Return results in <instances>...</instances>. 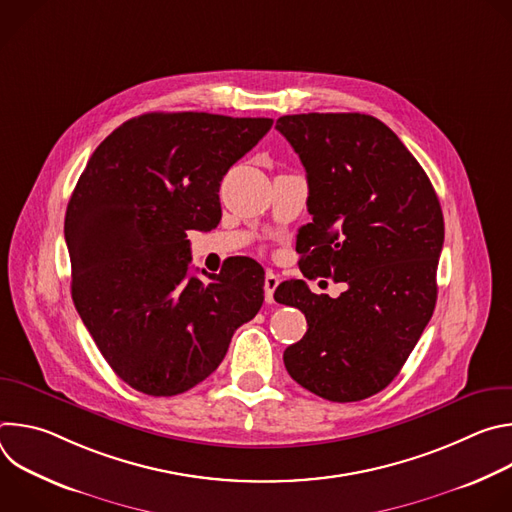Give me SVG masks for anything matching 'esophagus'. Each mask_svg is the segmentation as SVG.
Here are the masks:
<instances>
[{"instance_id": "esophagus-1", "label": "esophagus", "mask_w": 512, "mask_h": 512, "mask_svg": "<svg viewBox=\"0 0 512 512\" xmlns=\"http://www.w3.org/2000/svg\"><path fill=\"white\" fill-rule=\"evenodd\" d=\"M279 281H281L279 275H275L273 271L265 273V302L267 304H273V291L279 285Z\"/></svg>"}]
</instances>
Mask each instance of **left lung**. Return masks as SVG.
<instances>
[{
  "mask_svg": "<svg viewBox=\"0 0 512 512\" xmlns=\"http://www.w3.org/2000/svg\"><path fill=\"white\" fill-rule=\"evenodd\" d=\"M275 129L310 188L300 269L346 283L338 298L312 294L304 279L275 289L279 304L308 320L304 338L283 352L285 369L322 399L362 401L399 375L433 314L442 206L419 162L371 115H283Z\"/></svg>",
  "mask_w": 512,
  "mask_h": 512,
  "instance_id": "obj_1",
  "label": "left lung"
}]
</instances>
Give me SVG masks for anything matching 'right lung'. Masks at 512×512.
Here are the masks:
<instances>
[{
	"instance_id": "1",
	"label": "right lung",
	"mask_w": 512,
	"mask_h": 512,
	"mask_svg": "<svg viewBox=\"0 0 512 512\" xmlns=\"http://www.w3.org/2000/svg\"><path fill=\"white\" fill-rule=\"evenodd\" d=\"M267 117L145 113L93 152L64 216L72 300L115 375L180 395L223 362L263 304L261 265L239 257L190 275L186 231L221 221L223 176L271 129Z\"/></svg>"
}]
</instances>
